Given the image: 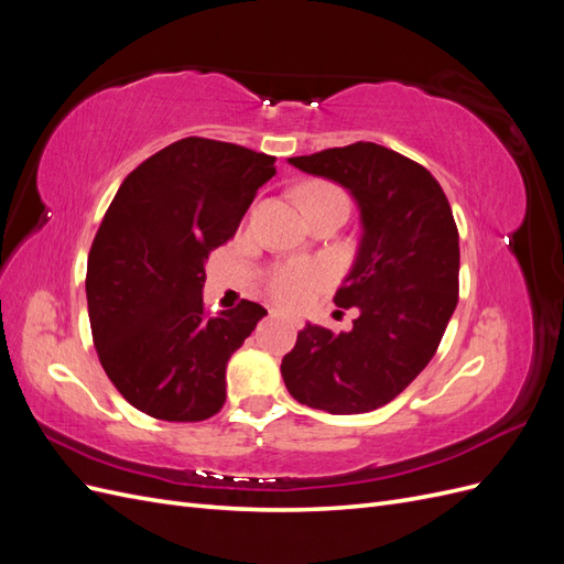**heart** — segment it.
Returning <instances> with one entry per match:
<instances>
[{
  "label": "heart",
  "instance_id": "b5f03b06",
  "mask_svg": "<svg viewBox=\"0 0 564 564\" xmlns=\"http://www.w3.org/2000/svg\"><path fill=\"white\" fill-rule=\"evenodd\" d=\"M329 197H346V193L340 187L332 183H311L303 187L301 199L303 207L308 209L311 204L319 199H329ZM334 280V270L329 263L324 261H289L282 265L272 268L265 275V289L268 294L280 301L282 305H289V308H299V305H305L313 301L324 286H329Z\"/></svg>",
  "mask_w": 564,
  "mask_h": 564
}]
</instances>
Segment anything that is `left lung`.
Wrapping results in <instances>:
<instances>
[{
  "instance_id": "1",
  "label": "left lung",
  "mask_w": 564,
  "mask_h": 564,
  "mask_svg": "<svg viewBox=\"0 0 564 564\" xmlns=\"http://www.w3.org/2000/svg\"><path fill=\"white\" fill-rule=\"evenodd\" d=\"M305 174L348 187L362 240L338 289V308H357L350 332L305 324L282 360L301 404L365 414L395 400L433 360L458 303V230L445 191L400 152L357 141L289 158Z\"/></svg>"
}]
</instances>
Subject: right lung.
<instances>
[{"label": "right lung", "instance_id": "1", "mask_svg": "<svg viewBox=\"0 0 564 564\" xmlns=\"http://www.w3.org/2000/svg\"><path fill=\"white\" fill-rule=\"evenodd\" d=\"M275 158L181 139L119 185L87 263L91 336L112 386L160 421H204L226 402V367L268 311L240 301L212 317L204 263L240 226Z\"/></svg>", "mask_w": 564, "mask_h": 564}]
</instances>
